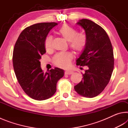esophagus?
<instances>
[{
    "mask_svg": "<svg viewBox=\"0 0 128 128\" xmlns=\"http://www.w3.org/2000/svg\"><path fill=\"white\" fill-rule=\"evenodd\" d=\"M73 71H71V70H66V72H65V74H67V75H70V74H73Z\"/></svg>",
    "mask_w": 128,
    "mask_h": 128,
    "instance_id": "34e87169",
    "label": "esophagus"
}]
</instances>
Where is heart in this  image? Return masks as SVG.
<instances>
[{
    "instance_id": "b5f03b06",
    "label": "heart",
    "mask_w": 128,
    "mask_h": 128,
    "mask_svg": "<svg viewBox=\"0 0 128 128\" xmlns=\"http://www.w3.org/2000/svg\"><path fill=\"white\" fill-rule=\"evenodd\" d=\"M58 33L66 41L69 47L76 53H81L85 50L87 44V36L85 34L78 33L76 29L68 25H64L58 30ZM52 36H47L44 39V45L46 50L52 48ZM73 55L70 52H59L54 56L52 62L56 66L66 68L70 66Z\"/></svg>"
}]
</instances>
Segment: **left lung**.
<instances>
[{"label":"left lung","instance_id":"8db88e82","mask_svg":"<svg viewBox=\"0 0 128 128\" xmlns=\"http://www.w3.org/2000/svg\"><path fill=\"white\" fill-rule=\"evenodd\" d=\"M84 29L87 44L76 60L78 66H86L81 81L74 86L81 96L93 98L103 92L114 70V51L111 41L102 28L88 19L77 22Z\"/></svg>","mask_w":128,"mask_h":128}]
</instances>
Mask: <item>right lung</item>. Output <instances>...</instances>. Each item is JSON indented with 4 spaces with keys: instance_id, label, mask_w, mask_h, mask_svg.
<instances>
[{
    "instance_id": "add662e5",
    "label": "right lung",
    "mask_w": 128,
    "mask_h": 128,
    "mask_svg": "<svg viewBox=\"0 0 128 128\" xmlns=\"http://www.w3.org/2000/svg\"><path fill=\"white\" fill-rule=\"evenodd\" d=\"M56 22L38 23L23 30L15 43L13 66L21 87L28 96L37 100L51 98L56 91V84L64 76L59 68L44 73L40 68L42 55L46 53L44 39Z\"/></svg>"
}]
</instances>
